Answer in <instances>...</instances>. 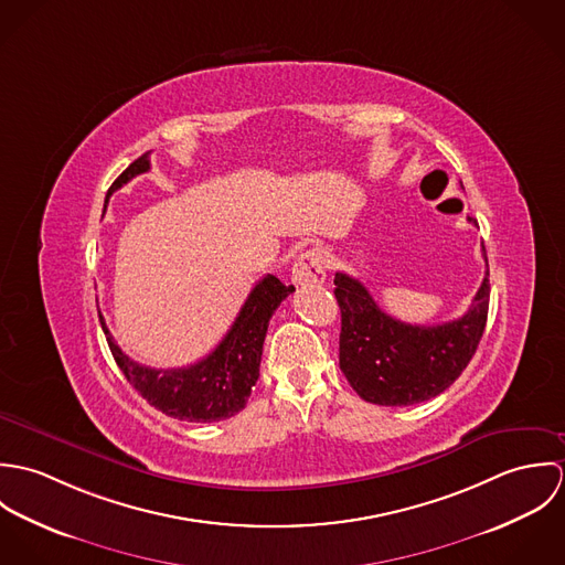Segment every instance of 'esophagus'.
I'll return each mask as SVG.
<instances>
[{
  "label": "esophagus",
  "instance_id": "1",
  "mask_svg": "<svg viewBox=\"0 0 565 565\" xmlns=\"http://www.w3.org/2000/svg\"><path fill=\"white\" fill-rule=\"evenodd\" d=\"M326 278V254L320 247H311L298 256L291 267V280L300 287L320 285Z\"/></svg>",
  "mask_w": 565,
  "mask_h": 565
}]
</instances>
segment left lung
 Wrapping results in <instances>:
<instances>
[{"label":"left lung","mask_w":565,"mask_h":565,"mask_svg":"<svg viewBox=\"0 0 565 565\" xmlns=\"http://www.w3.org/2000/svg\"><path fill=\"white\" fill-rule=\"evenodd\" d=\"M334 298L341 309L339 367L352 390L367 403L408 406L446 392L475 356L487 323L489 269L468 313L437 326L394 320L361 280L343 271L334 274Z\"/></svg>","instance_id":"1"}]
</instances>
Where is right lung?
<instances>
[{"label":"right lung","mask_w":565,"mask_h":565,"mask_svg":"<svg viewBox=\"0 0 565 565\" xmlns=\"http://www.w3.org/2000/svg\"><path fill=\"white\" fill-rule=\"evenodd\" d=\"M148 169L150 152L139 157L113 182L108 195H113V191L124 186L135 175L146 173ZM291 291L294 285L287 287L276 276L267 274L249 291L237 320L220 341V345L202 361L178 370H154L132 361L115 343L102 316L99 322L119 370L148 403L169 417L195 424H211L228 419L245 408L252 387L258 381L267 326L274 311Z\"/></svg>","instance_id":"right-lung-1"}]
</instances>
